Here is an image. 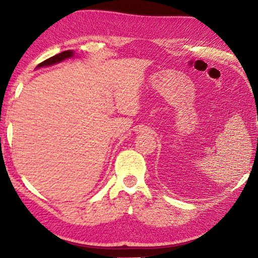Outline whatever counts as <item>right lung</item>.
<instances>
[{
    "mask_svg": "<svg viewBox=\"0 0 258 258\" xmlns=\"http://www.w3.org/2000/svg\"><path fill=\"white\" fill-rule=\"evenodd\" d=\"M73 53H74V52L72 50L63 51V52H61V53H59V54H55L53 56H51V58L44 60V61H43V62H41L40 64H38V67L50 66V64H54L56 62H60V61H62L64 59L71 58V56L73 55Z\"/></svg>",
    "mask_w": 258,
    "mask_h": 258,
    "instance_id": "1",
    "label": "right lung"
}]
</instances>
